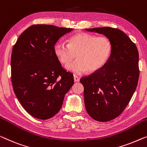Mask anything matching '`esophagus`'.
Here are the masks:
<instances>
[{
	"label": "esophagus",
	"instance_id": "1",
	"mask_svg": "<svg viewBox=\"0 0 147 147\" xmlns=\"http://www.w3.org/2000/svg\"><path fill=\"white\" fill-rule=\"evenodd\" d=\"M74 82H79L80 78L78 77V76L74 75Z\"/></svg>",
	"mask_w": 147,
	"mask_h": 147
}]
</instances>
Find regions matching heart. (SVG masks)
I'll list each match as a JSON object with an SVG mask.
<instances>
[{
    "mask_svg": "<svg viewBox=\"0 0 147 147\" xmlns=\"http://www.w3.org/2000/svg\"><path fill=\"white\" fill-rule=\"evenodd\" d=\"M112 45L106 37H96L80 32L69 39V45L58 41L53 51L63 64H67L78 56V59L66 65V69L74 74H80L88 71L94 73L104 66L110 56Z\"/></svg>",
    "mask_w": 147,
    "mask_h": 147,
    "instance_id": "1",
    "label": "heart"
}]
</instances>
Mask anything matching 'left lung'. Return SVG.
I'll list each match as a JSON object with an SVG mask.
<instances>
[{
	"label": "left lung",
	"instance_id": "8db88e82",
	"mask_svg": "<svg viewBox=\"0 0 147 147\" xmlns=\"http://www.w3.org/2000/svg\"><path fill=\"white\" fill-rule=\"evenodd\" d=\"M103 34L110 40L109 59L98 71L83 77L86 111L94 119L109 121L123 111L132 98L139 80V52L123 32L110 28L85 29Z\"/></svg>",
	"mask_w": 147,
	"mask_h": 147
}]
</instances>
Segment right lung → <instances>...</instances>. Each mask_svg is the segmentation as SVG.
Wrapping results in <instances>:
<instances>
[{
	"instance_id": "obj_1",
	"label": "right lung",
	"mask_w": 147,
	"mask_h": 147,
	"mask_svg": "<svg viewBox=\"0 0 147 147\" xmlns=\"http://www.w3.org/2000/svg\"><path fill=\"white\" fill-rule=\"evenodd\" d=\"M72 30L53 25H33L22 32L13 47V90L33 117L43 120L53 117L74 84L73 74L63 69L53 51L59 39Z\"/></svg>"
}]
</instances>
